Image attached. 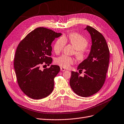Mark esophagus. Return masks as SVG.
<instances>
[{
  "instance_id": "obj_1",
  "label": "esophagus",
  "mask_w": 124,
  "mask_h": 124,
  "mask_svg": "<svg viewBox=\"0 0 124 124\" xmlns=\"http://www.w3.org/2000/svg\"><path fill=\"white\" fill-rule=\"evenodd\" d=\"M60 69H61V71H65L66 70V69L63 67H61Z\"/></svg>"
}]
</instances>
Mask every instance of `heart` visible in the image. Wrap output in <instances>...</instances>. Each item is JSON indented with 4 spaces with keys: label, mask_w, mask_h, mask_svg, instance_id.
Segmentation results:
<instances>
[{
    "label": "heart",
    "mask_w": 124,
    "mask_h": 124,
    "mask_svg": "<svg viewBox=\"0 0 124 124\" xmlns=\"http://www.w3.org/2000/svg\"><path fill=\"white\" fill-rule=\"evenodd\" d=\"M67 41L72 45L75 49V55L78 61H82L86 57L85 49L88 45V42L84 36L77 33H72L68 36L61 37L56 41L54 46V50L56 53L61 52ZM75 62V59L71 57L63 55L57 58L55 62L61 67L68 68Z\"/></svg>",
    "instance_id": "b5f03b06"
}]
</instances>
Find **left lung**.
Returning <instances> with one entry per match:
<instances>
[{"instance_id": "1", "label": "left lung", "mask_w": 124, "mask_h": 124, "mask_svg": "<svg viewBox=\"0 0 124 124\" xmlns=\"http://www.w3.org/2000/svg\"><path fill=\"white\" fill-rule=\"evenodd\" d=\"M85 30L90 33L92 46L87 58L80 63L78 70L84 71V77L77 72L71 71L70 85L78 95L89 97L97 93L103 86L109 62V50L104 36L92 27L87 26Z\"/></svg>"}]
</instances>
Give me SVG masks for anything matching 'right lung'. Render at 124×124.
Listing matches in <instances>:
<instances>
[{
  "instance_id": "1",
  "label": "right lung",
  "mask_w": 124,
  "mask_h": 124,
  "mask_svg": "<svg viewBox=\"0 0 124 124\" xmlns=\"http://www.w3.org/2000/svg\"><path fill=\"white\" fill-rule=\"evenodd\" d=\"M61 35L51 29L37 28L27 35L17 48L14 68L17 82L21 90L32 99H42L53 92L54 78L60 68L52 65L41 70L40 66L52 63L49 57L52 55L51 44Z\"/></svg>"
}]
</instances>
